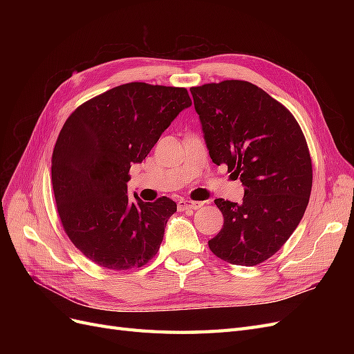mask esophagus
<instances>
[{"instance_id":"34e87169","label":"esophagus","mask_w":354,"mask_h":354,"mask_svg":"<svg viewBox=\"0 0 354 354\" xmlns=\"http://www.w3.org/2000/svg\"><path fill=\"white\" fill-rule=\"evenodd\" d=\"M203 205L202 202H196V201H189V199H180L177 207L180 211H185V209H199Z\"/></svg>"}]
</instances>
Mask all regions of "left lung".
<instances>
[{
  "label": "left lung",
  "mask_w": 354,
  "mask_h": 354,
  "mask_svg": "<svg viewBox=\"0 0 354 354\" xmlns=\"http://www.w3.org/2000/svg\"><path fill=\"white\" fill-rule=\"evenodd\" d=\"M214 164L245 187L241 203L216 199L223 229L208 241L218 259L255 266L279 251L301 221L312 159L292 113L257 85L229 80L190 88Z\"/></svg>",
  "instance_id": "1"
}]
</instances>
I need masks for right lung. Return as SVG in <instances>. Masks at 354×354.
Segmentation results:
<instances>
[{"label": "right lung", "mask_w": 354, "mask_h": 354, "mask_svg": "<svg viewBox=\"0 0 354 354\" xmlns=\"http://www.w3.org/2000/svg\"><path fill=\"white\" fill-rule=\"evenodd\" d=\"M190 106L186 88L130 82L85 102L63 125L51 159L57 211L72 243L95 264L128 270L156 255L177 205L167 196L128 198V173Z\"/></svg>", "instance_id": "obj_1"}]
</instances>
